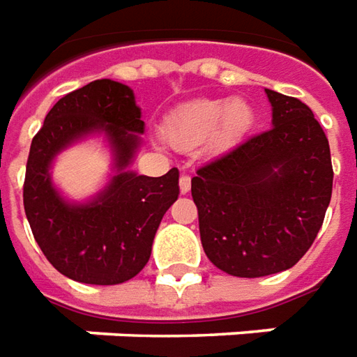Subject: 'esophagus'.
I'll use <instances>...</instances> for the list:
<instances>
[{"label": "esophagus", "mask_w": 357, "mask_h": 357, "mask_svg": "<svg viewBox=\"0 0 357 357\" xmlns=\"http://www.w3.org/2000/svg\"><path fill=\"white\" fill-rule=\"evenodd\" d=\"M178 186H181V192H183V194L190 192V186H192V178H190L188 174H183V176H181V181H178Z\"/></svg>", "instance_id": "esophagus-1"}]
</instances>
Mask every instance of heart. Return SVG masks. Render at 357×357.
Returning <instances> with one entry per match:
<instances>
[{
    "label": "heart",
    "instance_id": "b5f03b06",
    "mask_svg": "<svg viewBox=\"0 0 357 357\" xmlns=\"http://www.w3.org/2000/svg\"><path fill=\"white\" fill-rule=\"evenodd\" d=\"M252 120L243 100H194L169 120L167 137L178 147L198 146L210 137L218 147H229L245 137Z\"/></svg>",
    "mask_w": 357,
    "mask_h": 357
}]
</instances>
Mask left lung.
<instances>
[{"mask_svg": "<svg viewBox=\"0 0 357 357\" xmlns=\"http://www.w3.org/2000/svg\"><path fill=\"white\" fill-rule=\"evenodd\" d=\"M274 126L202 165L192 178L204 252L231 276L297 264L333 194L331 147L313 110L266 89Z\"/></svg>", "mask_w": 357, "mask_h": 357, "instance_id": "left-lung-1", "label": "left lung"}]
</instances>
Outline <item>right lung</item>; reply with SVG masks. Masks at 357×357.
I'll list each match as a JSON object with an SVG mask.
<instances>
[{
    "label": "right lung",
    "mask_w": 357,
    "mask_h": 357,
    "mask_svg": "<svg viewBox=\"0 0 357 357\" xmlns=\"http://www.w3.org/2000/svg\"><path fill=\"white\" fill-rule=\"evenodd\" d=\"M128 85L97 79L63 95L31 144L23 184L26 220L60 274L81 284L114 286L146 266L165 211L178 198V169L144 176L126 167L146 124ZM100 129L117 155V174L97 201L66 204L50 183L51 159L71 141Z\"/></svg>",
    "instance_id": "add662e5"
}]
</instances>
